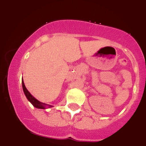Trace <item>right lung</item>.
Listing matches in <instances>:
<instances>
[{
  "label": "right lung",
  "mask_w": 146,
  "mask_h": 146,
  "mask_svg": "<svg viewBox=\"0 0 146 146\" xmlns=\"http://www.w3.org/2000/svg\"><path fill=\"white\" fill-rule=\"evenodd\" d=\"M22 84H23V91H24V94H25V96H26V98L28 99V101H29L30 102L33 104V107H35V108H38V109H46L47 108H52V105H49V104H45V103L41 102H39L38 100H37L36 98L33 97L31 94H30L29 91L27 90L26 87H25V84H24V82H23V80L22 81Z\"/></svg>",
  "instance_id": "right-lung-1"
}]
</instances>
